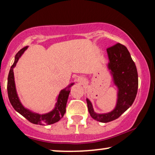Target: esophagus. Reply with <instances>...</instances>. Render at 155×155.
<instances>
[{"label": "esophagus", "instance_id": "1", "mask_svg": "<svg viewBox=\"0 0 155 155\" xmlns=\"http://www.w3.org/2000/svg\"><path fill=\"white\" fill-rule=\"evenodd\" d=\"M78 82H80V83H83L84 82V79L81 77H79L78 78Z\"/></svg>", "mask_w": 155, "mask_h": 155}]
</instances>
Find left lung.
Wrapping results in <instances>:
<instances>
[{
  "instance_id": "8db88e82",
  "label": "left lung",
  "mask_w": 155,
  "mask_h": 155,
  "mask_svg": "<svg viewBox=\"0 0 155 155\" xmlns=\"http://www.w3.org/2000/svg\"><path fill=\"white\" fill-rule=\"evenodd\" d=\"M107 50L109 59L108 66L113 75L114 84L118 90L117 104L112 111L99 114L95 113L92 103L87 99L90 116L94 120L102 123L110 122L119 118L133 104L138 87L136 66L126 46L118 43Z\"/></svg>"
}]
</instances>
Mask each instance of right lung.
Instances as JSON below:
<instances>
[{
    "label": "right lung",
    "instance_id": "1",
    "mask_svg": "<svg viewBox=\"0 0 155 155\" xmlns=\"http://www.w3.org/2000/svg\"><path fill=\"white\" fill-rule=\"evenodd\" d=\"M28 46H25L22 48V49L19 51L15 55V57L14 63L10 68L9 74H8V98H9L10 102L14 108V109L16 111H18L19 114L29 120V122L32 123L34 124H39V125H50L53 124L54 123L58 122L61 118L64 115L65 113V108H66V104L70 92L69 88L73 85V83H72L71 85L68 87V90L66 88L65 90L61 91L60 94H59L58 99H57V102L56 104V107L54 109L49 113L46 114H41L40 115L39 114L33 113L28 109H25V108L20 103L19 98L17 94L15 84L14 80V73L13 68L15 66L17 63L20 58V57L22 56V54L24 53L25 50L27 49Z\"/></svg>",
    "mask_w": 155,
    "mask_h": 155
}]
</instances>
